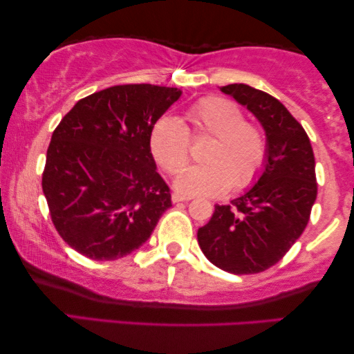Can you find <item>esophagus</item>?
Segmentation results:
<instances>
[{
    "instance_id": "34e87169",
    "label": "esophagus",
    "mask_w": 354,
    "mask_h": 354,
    "mask_svg": "<svg viewBox=\"0 0 354 354\" xmlns=\"http://www.w3.org/2000/svg\"><path fill=\"white\" fill-rule=\"evenodd\" d=\"M190 196L182 195V193H172V203H180V201H190Z\"/></svg>"
}]
</instances>
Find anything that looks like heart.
I'll list each match as a JSON object with an SVG mask.
<instances>
[{
    "mask_svg": "<svg viewBox=\"0 0 354 354\" xmlns=\"http://www.w3.org/2000/svg\"><path fill=\"white\" fill-rule=\"evenodd\" d=\"M192 135H211L205 164L185 167L190 135L183 122L164 115L154 124L149 148L156 162L169 174L177 172L174 185L188 196H217L229 188H246L254 182L268 158V140L258 125L246 122L243 111L221 96H206L187 111Z\"/></svg>",
    "mask_w": 354,
    "mask_h": 354,
    "instance_id": "1",
    "label": "heart"
}]
</instances>
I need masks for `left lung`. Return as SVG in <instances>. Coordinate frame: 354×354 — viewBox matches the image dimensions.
<instances>
[{
  "label": "left lung",
  "mask_w": 354,
  "mask_h": 354,
  "mask_svg": "<svg viewBox=\"0 0 354 354\" xmlns=\"http://www.w3.org/2000/svg\"><path fill=\"white\" fill-rule=\"evenodd\" d=\"M221 91L263 125L268 158L253 187L230 205L214 206L198 229V245L225 272L258 274L279 263L306 229L317 196L316 161L304 129L279 100L245 84Z\"/></svg>",
  "instance_id": "1"
}]
</instances>
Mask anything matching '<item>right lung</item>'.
Returning a JSON list of instances; mask_svg holds the SVG:
<instances>
[{"label": "right lung", "instance_id": "1", "mask_svg": "<svg viewBox=\"0 0 354 354\" xmlns=\"http://www.w3.org/2000/svg\"><path fill=\"white\" fill-rule=\"evenodd\" d=\"M180 95L171 86L115 85L77 101L62 118L41 187L53 224L71 248L114 261L151 236L172 201L149 135Z\"/></svg>", "mask_w": 354, "mask_h": 354}]
</instances>
